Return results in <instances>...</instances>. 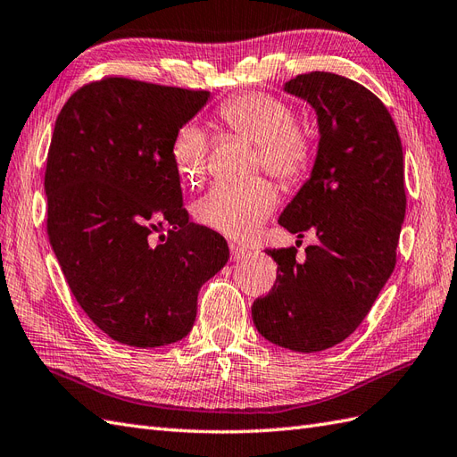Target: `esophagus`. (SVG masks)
Listing matches in <instances>:
<instances>
[{
    "label": "esophagus",
    "mask_w": 457,
    "mask_h": 457,
    "mask_svg": "<svg viewBox=\"0 0 457 457\" xmlns=\"http://www.w3.org/2000/svg\"><path fill=\"white\" fill-rule=\"evenodd\" d=\"M248 255H250L248 250L240 248V245H237V244H230V259H232V262H240V259L248 257Z\"/></svg>",
    "instance_id": "1"
}]
</instances>
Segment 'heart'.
<instances>
[{"label":"heart","mask_w":457,"mask_h":457,"mask_svg":"<svg viewBox=\"0 0 457 457\" xmlns=\"http://www.w3.org/2000/svg\"><path fill=\"white\" fill-rule=\"evenodd\" d=\"M217 119L228 132L257 145L259 165L285 184L300 182L315 159V137L295 122L288 102L265 92H245L228 97L217 107ZM212 154V140L195 125L175 134L170 157L188 187L204 182ZM277 190L265 179L245 184H219L194 204L200 225L232 240H248L275 212Z\"/></svg>","instance_id":"1"}]
</instances>
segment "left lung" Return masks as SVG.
<instances>
[{
    "instance_id": "left-lung-1",
    "label": "left lung",
    "mask_w": 457,
    "mask_h": 457,
    "mask_svg": "<svg viewBox=\"0 0 457 457\" xmlns=\"http://www.w3.org/2000/svg\"><path fill=\"white\" fill-rule=\"evenodd\" d=\"M317 113L312 175L278 217L319 244L267 250L275 287L252 305L259 335L292 352H323L361 325L396 265L405 215L403 152L398 129L378 97L335 72H307L285 84Z\"/></svg>"
}]
</instances>
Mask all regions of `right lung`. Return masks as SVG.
Listing matches in <instances>:
<instances>
[{"label":"right lung","instance_id":"add662e5","mask_svg":"<svg viewBox=\"0 0 457 457\" xmlns=\"http://www.w3.org/2000/svg\"><path fill=\"white\" fill-rule=\"evenodd\" d=\"M209 92L109 77L57 115L44 188L47 237L79 305L109 338L157 348L192 330L198 292L228 262L190 223L170 145Z\"/></svg>","mask_w":457,"mask_h":457}]
</instances>
